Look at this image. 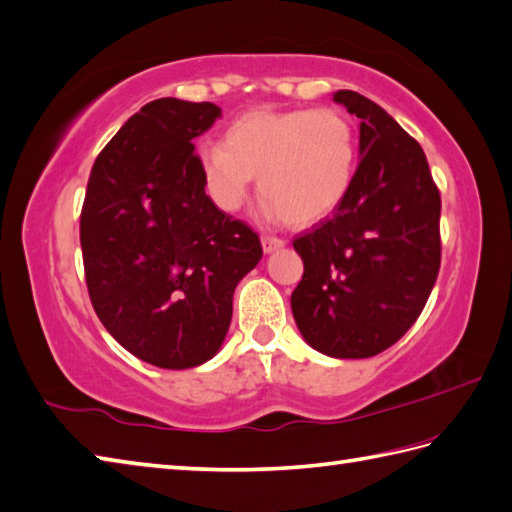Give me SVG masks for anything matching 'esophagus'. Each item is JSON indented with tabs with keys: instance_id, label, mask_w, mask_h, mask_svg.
I'll list each match as a JSON object with an SVG mask.
<instances>
[{
	"instance_id": "esophagus-1",
	"label": "esophagus",
	"mask_w": 512,
	"mask_h": 512,
	"mask_svg": "<svg viewBox=\"0 0 512 512\" xmlns=\"http://www.w3.org/2000/svg\"><path fill=\"white\" fill-rule=\"evenodd\" d=\"M260 241H263V249H265V254L276 252V249H280V247H285V245H287L285 238L274 236V234H265L263 238H260Z\"/></svg>"
}]
</instances>
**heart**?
<instances>
[{
	"mask_svg": "<svg viewBox=\"0 0 512 512\" xmlns=\"http://www.w3.org/2000/svg\"><path fill=\"white\" fill-rule=\"evenodd\" d=\"M357 133L346 113L322 109H256L236 118L223 144L199 151L210 199L238 212L252 177L269 210L293 225H313L335 212L355 184Z\"/></svg>",
	"mask_w": 512,
	"mask_h": 512,
	"instance_id": "b5f03b06",
	"label": "heart"
}]
</instances>
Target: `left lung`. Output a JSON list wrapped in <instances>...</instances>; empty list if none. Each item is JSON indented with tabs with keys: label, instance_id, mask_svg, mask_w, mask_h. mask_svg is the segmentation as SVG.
Listing matches in <instances>:
<instances>
[{
	"label": "left lung",
	"instance_id": "1",
	"mask_svg": "<svg viewBox=\"0 0 512 512\" xmlns=\"http://www.w3.org/2000/svg\"><path fill=\"white\" fill-rule=\"evenodd\" d=\"M361 120V162L331 217L293 238L304 274L291 293L302 337L337 359L390 348L425 309L440 269V192L420 144L377 102L333 96Z\"/></svg>",
	"mask_w": 512,
	"mask_h": 512
}]
</instances>
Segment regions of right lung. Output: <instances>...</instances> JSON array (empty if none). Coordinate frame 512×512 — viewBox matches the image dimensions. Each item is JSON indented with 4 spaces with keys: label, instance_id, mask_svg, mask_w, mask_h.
<instances>
[{
    "label": "right lung",
    "instance_id": "1",
    "mask_svg": "<svg viewBox=\"0 0 512 512\" xmlns=\"http://www.w3.org/2000/svg\"><path fill=\"white\" fill-rule=\"evenodd\" d=\"M221 109L157 98L96 157L81 210L85 282L102 326L131 355L184 370L217 355L258 234L206 195L192 140Z\"/></svg>",
    "mask_w": 512,
    "mask_h": 512
}]
</instances>
